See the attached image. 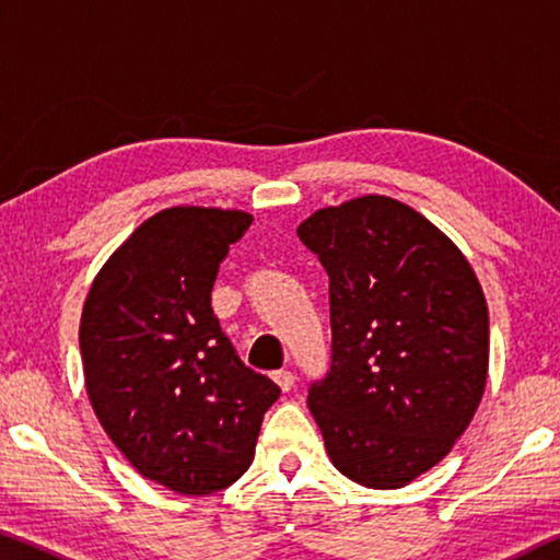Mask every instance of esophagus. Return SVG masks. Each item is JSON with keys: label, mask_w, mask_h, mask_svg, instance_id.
<instances>
[{"label": "esophagus", "mask_w": 560, "mask_h": 560, "mask_svg": "<svg viewBox=\"0 0 560 560\" xmlns=\"http://www.w3.org/2000/svg\"><path fill=\"white\" fill-rule=\"evenodd\" d=\"M272 381L280 385V390H290L292 385H295V375H292L290 370H275Z\"/></svg>", "instance_id": "esophagus-1"}]
</instances>
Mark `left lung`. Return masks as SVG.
<instances>
[{
	"instance_id": "1",
	"label": "left lung",
	"mask_w": 560,
	"mask_h": 560,
	"mask_svg": "<svg viewBox=\"0 0 560 560\" xmlns=\"http://www.w3.org/2000/svg\"><path fill=\"white\" fill-rule=\"evenodd\" d=\"M298 235L330 278L332 368L307 398L325 451L360 486H408L483 398V288L443 230L385 195L315 210Z\"/></svg>"
}]
</instances>
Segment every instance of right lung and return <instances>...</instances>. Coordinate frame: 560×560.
I'll return each instance as SVG.
<instances>
[{
	"instance_id": "1",
	"label": "right lung",
	"mask_w": 560,
	"mask_h": 560,
	"mask_svg": "<svg viewBox=\"0 0 560 560\" xmlns=\"http://www.w3.org/2000/svg\"><path fill=\"white\" fill-rule=\"evenodd\" d=\"M250 222L245 210H160L107 257L82 305L94 416L140 476L179 495L235 483L280 395L237 358L210 303L222 257Z\"/></svg>"
}]
</instances>
